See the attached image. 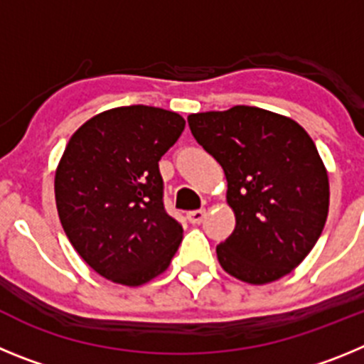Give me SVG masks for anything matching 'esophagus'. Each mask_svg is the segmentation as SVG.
<instances>
[{"mask_svg":"<svg viewBox=\"0 0 364 364\" xmlns=\"http://www.w3.org/2000/svg\"><path fill=\"white\" fill-rule=\"evenodd\" d=\"M205 210H195V211H189L188 213V220L191 222V224H200L202 220L205 218Z\"/></svg>","mask_w":364,"mask_h":364,"instance_id":"34e87169","label":"esophagus"}]
</instances>
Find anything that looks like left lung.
Here are the masks:
<instances>
[{"label": "left lung", "mask_w": 364, "mask_h": 364, "mask_svg": "<svg viewBox=\"0 0 364 364\" xmlns=\"http://www.w3.org/2000/svg\"><path fill=\"white\" fill-rule=\"evenodd\" d=\"M188 122L228 180L235 230L217 246L222 269L247 284L288 275L321 237L330 205L328 171L310 134L284 114L250 105Z\"/></svg>", "instance_id": "obj_1"}]
</instances>
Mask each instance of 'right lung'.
<instances>
[{"label": "right lung", "mask_w": 364, "mask_h": 364, "mask_svg": "<svg viewBox=\"0 0 364 364\" xmlns=\"http://www.w3.org/2000/svg\"><path fill=\"white\" fill-rule=\"evenodd\" d=\"M178 112L127 105L70 136L54 175L63 231L98 275L142 286L169 268L182 226L164 210L162 159L184 131Z\"/></svg>", "instance_id": "1"}]
</instances>
